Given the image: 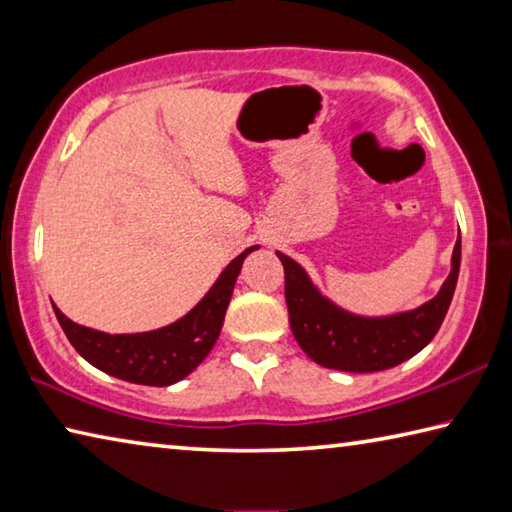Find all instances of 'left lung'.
Instances as JSON below:
<instances>
[{
    "label": "left lung",
    "instance_id": "1",
    "mask_svg": "<svg viewBox=\"0 0 512 512\" xmlns=\"http://www.w3.org/2000/svg\"><path fill=\"white\" fill-rule=\"evenodd\" d=\"M284 266L291 332L318 366L343 372H377L411 359L427 348L443 325L461 271V232L443 287L424 305L388 316H361L336 305L311 282L296 259L275 250Z\"/></svg>",
    "mask_w": 512,
    "mask_h": 512
}]
</instances>
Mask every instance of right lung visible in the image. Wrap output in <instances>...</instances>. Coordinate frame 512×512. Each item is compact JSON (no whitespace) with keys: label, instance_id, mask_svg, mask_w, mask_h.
<instances>
[{"label":"right lung","instance_id":"obj_1","mask_svg":"<svg viewBox=\"0 0 512 512\" xmlns=\"http://www.w3.org/2000/svg\"><path fill=\"white\" fill-rule=\"evenodd\" d=\"M257 248L250 246L232 259L194 309L160 329L106 334L74 323L54 305L56 318L74 350L94 368L131 384L171 386L196 370L214 348L244 259Z\"/></svg>","mask_w":512,"mask_h":512}]
</instances>
